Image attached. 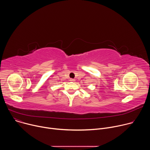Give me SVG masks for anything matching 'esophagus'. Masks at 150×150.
Listing matches in <instances>:
<instances>
[{
  "mask_svg": "<svg viewBox=\"0 0 150 150\" xmlns=\"http://www.w3.org/2000/svg\"><path fill=\"white\" fill-rule=\"evenodd\" d=\"M69 81H71V82H74V81H75V79H72V78H71V79H70V80H69Z\"/></svg>",
  "mask_w": 150,
  "mask_h": 150,
  "instance_id": "esophagus-1",
  "label": "esophagus"
}]
</instances>
